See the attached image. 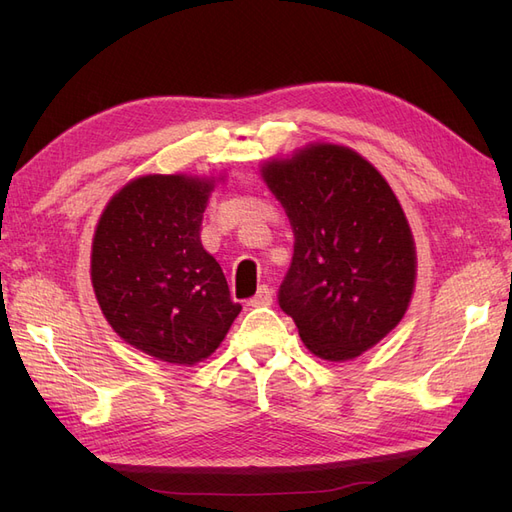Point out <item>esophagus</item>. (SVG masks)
<instances>
[{
	"mask_svg": "<svg viewBox=\"0 0 512 512\" xmlns=\"http://www.w3.org/2000/svg\"><path fill=\"white\" fill-rule=\"evenodd\" d=\"M271 303H273V290H271L267 284H262V286L258 288V292L254 294V297L250 299V305H254V307L271 305Z\"/></svg>",
	"mask_w": 512,
	"mask_h": 512,
	"instance_id": "34e87169",
	"label": "esophagus"
}]
</instances>
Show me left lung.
Instances as JSON below:
<instances>
[{
    "mask_svg": "<svg viewBox=\"0 0 512 512\" xmlns=\"http://www.w3.org/2000/svg\"><path fill=\"white\" fill-rule=\"evenodd\" d=\"M260 173L294 232L277 301L316 356L350 361L410 305L416 250L404 209L378 170L342 145H309Z\"/></svg>",
    "mask_w": 512,
    "mask_h": 512,
    "instance_id": "1",
    "label": "left lung"
}]
</instances>
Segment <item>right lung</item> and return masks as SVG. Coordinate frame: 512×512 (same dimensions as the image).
I'll use <instances>...</instances> for the list:
<instances>
[{"label": "right lung", "instance_id": "add662e5", "mask_svg": "<svg viewBox=\"0 0 512 512\" xmlns=\"http://www.w3.org/2000/svg\"><path fill=\"white\" fill-rule=\"evenodd\" d=\"M213 179L145 175L111 198L91 245L104 318L130 346L196 365L222 344L241 305L200 243Z\"/></svg>", "mask_w": 512, "mask_h": 512}]
</instances>
